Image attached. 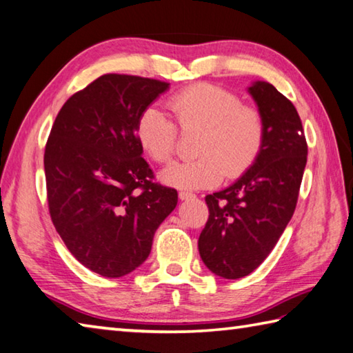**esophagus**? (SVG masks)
Returning a JSON list of instances; mask_svg holds the SVG:
<instances>
[{"mask_svg": "<svg viewBox=\"0 0 353 353\" xmlns=\"http://www.w3.org/2000/svg\"><path fill=\"white\" fill-rule=\"evenodd\" d=\"M178 196H179V199H181V201H185V199H192V198H195V193L181 190V192L178 193Z\"/></svg>", "mask_w": 353, "mask_h": 353, "instance_id": "obj_1", "label": "esophagus"}]
</instances>
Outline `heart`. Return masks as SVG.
<instances>
[{
  "label": "heart",
  "mask_w": 353,
  "mask_h": 353,
  "mask_svg": "<svg viewBox=\"0 0 353 353\" xmlns=\"http://www.w3.org/2000/svg\"><path fill=\"white\" fill-rule=\"evenodd\" d=\"M168 108L183 131L201 128L196 160H183L161 170V181L175 189L216 185L225 174L242 175L256 161L265 140V120L256 106L222 86L196 83L175 92ZM139 145L154 161L166 163L175 152L178 128L166 112L148 106L137 120Z\"/></svg>",
  "instance_id": "obj_1"
}]
</instances>
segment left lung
I'll return each instance as SVG.
<instances>
[{"label":"left lung","instance_id":"8db88e82","mask_svg":"<svg viewBox=\"0 0 353 353\" xmlns=\"http://www.w3.org/2000/svg\"><path fill=\"white\" fill-rule=\"evenodd\" d=\"M248 92L265 120L262 150L236 183L205 196L210 214L198 239L205 267L224 279L248 276L276 247L296 210L307 157L296 106L268 82Z\"/></svg>","mask_w":353,"mask_h":353}]
</instances>
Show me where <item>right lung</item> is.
<instances>
[{
  "label": "right lung",
  "instance_id": "add662e5",
  "mask_svg": "<svg viewBox=\"0 0 353 353\" xmlns=\"http://www.w3.org/2000/svg\"><path fill=\"white\" fill-rule=\"evenodd\" d=\"M168 90L155 79L100 76L63 103L47 140L53 225L70 253L103 277L139 268L176 207V190L152 183L135 135L143 110Z\"/></svg>",
  "mask_w": 353,
  "mask_h": 353
}]
</instances>
